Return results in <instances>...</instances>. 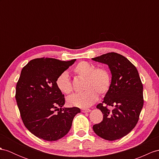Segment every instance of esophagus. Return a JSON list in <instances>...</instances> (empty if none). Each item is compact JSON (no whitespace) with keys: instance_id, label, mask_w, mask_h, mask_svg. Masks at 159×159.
I'll return each instance as SVG.
<instances>
[{"instance_id":"obj_1","label":"esophagus","mask_w":159,"mask_h":159,"mask_svg":"<svg viewBox=\"0 0 159 159\" xmlns=\"http://www.w3.org/2000/svg\"><path fill=\"white\" fill-rule=\"evenodd\" d=\"M90 111V109H82V113H89Z\"/></svg>"}]
</instances>
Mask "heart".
<instances>
[{
  "label": "heart",
  "instance_id": "b5f03b06",
  "mask_svg": "<svg viewBox=\"0 0 159 159\" xmlns=\"http://www.w3.org/2000/svg\"><path fill=\"white\" fill-rule=\"evenodd\" d=\"M76 75L85 80L84 92L73 94L67 98V103L71 107L86 108L96 102L98 94H106L111 86V76L104 67H96L87 61H82L73 68ZM57 88L64 94H69L73 91V86L68 73H61L56 80Z\"/></svg>",
  "mask_w": 159,
  "mask_h": 159
}]
</instances>
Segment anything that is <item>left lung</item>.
<instances>
[{
	"mask_svg": "<svg viewBox=\"0 0 159 159\" xmlns=\"http://www.w3.org/2000/svg\"><path fill=\"white\" fill-rule=\"evenodd\" d=\"M92 59L107 65L112 75L109 90L102 103L96 106L103 119L93 125V130L104 140H118L128 134L139 120L144 104L140 77L136 67L118 53L109 52ZM107 106L114 109L110 111Z\"/></svg>",
	"mask_w": 159,
	"mask_h": 159,
	"instance_id": "8db88e82",
	"label": "left lung"
}]
</instances>
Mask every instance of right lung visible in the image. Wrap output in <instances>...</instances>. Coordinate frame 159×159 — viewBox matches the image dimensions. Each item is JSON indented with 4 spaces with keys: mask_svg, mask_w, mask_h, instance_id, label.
<instances>
[{
    "mask_svg": "<svg viewBox=\"0 0 159 159\" xmlns=\"http://www.w3.org/2000/svg\"><path fill=\"white\" fill-rule=\"evenodd\" d=\"M75 61L43 57L30 61L22 69L15 98L24 124L36 137L49 142L59 140L80 113L77 107L63 108L64 94L56 85L57 77Z\"/></svg>",
    "mask_w": 159,
    "mask_h": 159,
    "instance_id": "add662e5",
    "label": "right lung"
}]
</instances>
